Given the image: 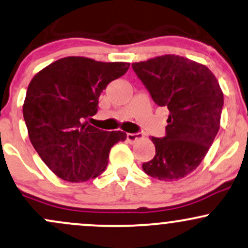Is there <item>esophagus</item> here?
Listing matches in <instances>:
<instances>
[{
	"label": "esophagus",
	"instance_id": "1",
	"mask_svg": "<svg viewBox=\"0 0 248 248\" xmlns=\"http://www.w3.org/2000/svg\"><path fill=\"white\" fill-rule=\"evenodd\" d=\"M142 139V134L141 133H127V141L130 143L135 142V141Z\"/></svg>",
	"mask_w": 248,
	"mask_h": 248
}]
</instances>
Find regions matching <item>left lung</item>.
I'll return each instance as SVG.
<instances>
[{
  "mask_svg": "<svg viewBox=\"0 0 248 248\" xmlns=\"http://www.w3.org/2000/svg\"><path fill=\"white\" fill-rule=\"evenodd\" d=\"M153 101L170 115L164 138H154L155 155L143 162L146 174L175 181L192 173L220 128L224 94L213 73L179 55H164L132 64Z\"/></svg>",
  "mask_w": 248,
  "mask_h": 248,
  "instance_id": "obj_1",
  "label": "left lung"
}]
</instances>
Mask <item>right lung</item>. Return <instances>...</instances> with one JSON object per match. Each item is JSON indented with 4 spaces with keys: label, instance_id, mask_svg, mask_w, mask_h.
<instances>
[{
    "label": "right lung",
    "instance_id": "add662e5",
    "mask_svg": "<svg viewBox=\"0 0 248 248\" xmlns=\"http://www.w3.org/2000/svg\"><path fill=\"white\" fill-rule=\"evenodd\" d=\"M128 68L127 62L69 56L32 78L23 118L35 151L59 178L69 182L96 178L107 167L111 147L126 140L121 130L107 132L84 121L96 114L107 84Z\"/></svg>",
    "mask_w": 248,
    "mask_h": 248
}]
</instances>
